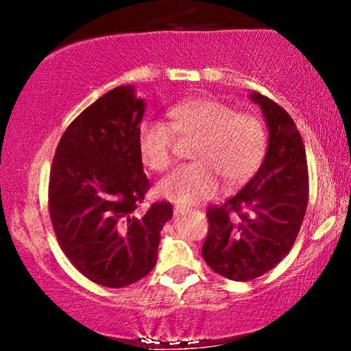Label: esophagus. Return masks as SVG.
Returning a JSON list of instances; mask_svg holds the SVG:
<instances>
[{
  "label": "esophagus",
  "instance_id": "34e87169",
  "mask_svg": "<svg viewBox=\"0 0 351 351\" xmlns=\"http://www.w3.org/2000/svg\"><path fill=\"white\" fill-rule=\"evenodd\" d=\"M184 213H188L186 208H180V206H175V216H183Z\"/></svg>",
  "mask_w": 351,
  "mask_h": 351
}]
</instances>
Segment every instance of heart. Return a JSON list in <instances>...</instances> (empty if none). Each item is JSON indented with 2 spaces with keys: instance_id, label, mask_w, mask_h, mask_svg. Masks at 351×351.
I'll use <instances>...</instances> for the list:
<instances>
[{
  "instance_id": "b5f03b06",
  "label": "heart",
  "mask_w": 351,
  "mask_h": 351,
  "mask_svg": "<svg viewBox=\"0 0 351 351\" xmlns=\"http://www.w3.org/2000/svg\"><path fill=\"white\" fill-rule=\"evenodd\" d=\"M170 123L145 120L138 132L140 158L148 170L167 171L175 162L176 137L195 136L191 158L160 181L158 193L180 206L208 199L219 191L221 180L229 186L243 183L259 168L267 148L263 120L213 97H196L175 104Z\"/></svg>"
}]
</instances>
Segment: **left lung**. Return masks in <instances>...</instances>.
I'll return each mask as SVG.
<instances>
[{
    "instance_id": "8db88e82",
    "label": "left lung",
    "mask_w": 351,
    "mask_h": 351,
    "mask_svg": "<svg viewBox=\"0 0 351 351\" xmlns=\"http://www.w3.org/2000/svg\"><path fill=\"white\" fill-rule=\"evenodd\" d=\"M249 99L264 115L267 152L259 170L236 196L208 209L209 232L201 251L213 271L237 282L263 276L287 256L308 198L305 147L291 115L257 92H251Z\"/></svg>"
}]
</instances>
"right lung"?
Returning <instances> with one entry per match:
<instances>
[{"label": "right lung", "instance_id": "obj_1", "mask_svg": "<svg viewBox=\"0 0 351 351\" xmlns=\"http://www.w3.org/2000/svg\"><path fill=\"white\" fill-rule=\"evenodd\" d=\"M147 102L134 86L95 100L64 132L52 160L49 213L59 245L80 274L125 287L155 267L170 203L138 204L148 178L138 152Z\"/></svg>", "mask_w": 351, "mask_h": 351}]
</instances>
